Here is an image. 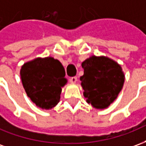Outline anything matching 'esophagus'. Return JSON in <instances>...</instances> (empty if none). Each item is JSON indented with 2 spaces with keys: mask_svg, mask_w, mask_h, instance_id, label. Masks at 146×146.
Wrapping results in <instances>:
<instances>
[{
  "mask_svg": "<svg viewBox=\"0 0 146 146\" xmlns=\"http://www.w3.org/2000/svg\"><path fill=\"white\" fill-rule=\"evenodd\" d=\"M70 83H73V84L76 83V81H77V78H76V76H73V77H71V78L70 79Z\"/></svg>",
  "mask_w": 146,
  "mask_h": 146,
  "instance_id": "1",
  "label": "esophagus"
}]
</instances>
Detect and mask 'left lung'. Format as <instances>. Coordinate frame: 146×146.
Wrapping results in <instances>:
<instances>
[{
	"label": "left lung",
	"mask_w": 146,
	"mask_h": 146,
	"mask_svg": "<svg viewBox=\"0 0 146 146\" xmlns=\"http://www.w3.org/2000/svg\"><path fill=\"white\" fill-rule=\"evenodd\" d=\"M84 75L80 76L84 95L88 103L96 109H106L121 91L124 74L115 61L93 55L82 62Z\"/></svg>",
	"instance_id": "left-lung-1"
}]
</instances>
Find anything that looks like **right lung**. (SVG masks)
Masks as SVG:
<instances>
[{
  "label": "right lung",
  "mask_w": 146,
  "mask_h": 146,
  "mask_svg": "<svg viewBox=\"0 0 146 146\" xmlns=\"http://www.w3.org/2000/svg\"><path fill=\"white\" fill-rule=\"evenodd\" d=\"M65 70L54 58H37L22 66L20 76L28 97L41 109L50 110L58 103L62 87L66 84Z\"/></svg>",
  "instance_id": "add662e5"
}]
</instances>
